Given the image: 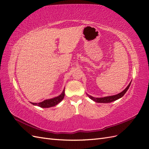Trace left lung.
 <instances>
[{"mask_svg":"<svg viewBox=\"0 0 149 149\" xmlns=\"http://www.w3.org/2000/svg\"><path fill=\"white\" fill-rule=\"evenodd\" d=\"M130 82L129 83V84L127 86V87L126 88L123 92H121L120 93H119L118 94H116V95L114 96H107V97H101V98H96V97H94L93 96H91L89 95H88L89 96V97L90 99H91L92 100H93L94 101H95L96 102H100V103H107V102H111L112 101H114L117 100H118V99L120 98L123 97L125 93L127 92V91L128 90L130 85Z\"/></svg>","mask_w":149,"mask_h":149,"instance_id":"8db88e82","label":"left lung"}]
</instances>
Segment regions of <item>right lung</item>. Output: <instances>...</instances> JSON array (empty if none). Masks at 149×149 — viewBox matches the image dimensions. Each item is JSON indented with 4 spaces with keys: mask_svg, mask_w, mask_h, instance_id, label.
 <instances>
[{
    "mask_svg": "<svg viewBox=\"0 0 149 149\" xmlns=\"http://www.w3.org/2000/svg\"><path fill=\"white\" fill-rule=\"evenodd\" d=\"M65 97V90H63V91L60 94V96H58V97H54L53 99H50V100H45L43 102H39V103H33V102H31L32 104L36 105V106H38L41 107H50L55 106L56 104H58V103L60 102Z\"/></svg>",
    "mask_w": 149,
    "mask_h": 149,
    "instance_id": "1",
    "label": "right lung"
}]
</instances>
